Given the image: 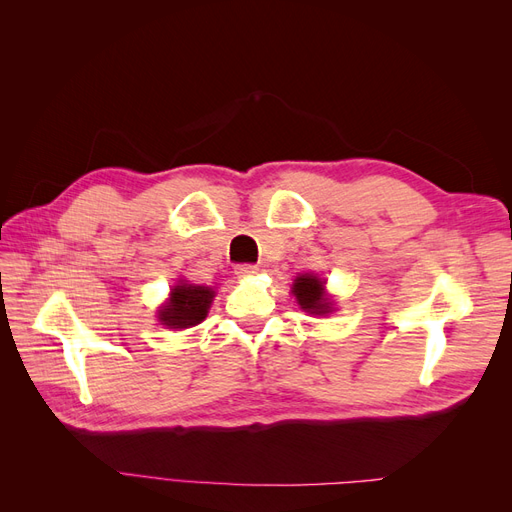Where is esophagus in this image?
I'll return each mask as SVG.
<instances>
[{"label": "esophagus", "mask_w": 512, "mask_h": 512, "mask_svg": "<svg viewBox=\"0 0 512 512\" xmlns=\"http://www.w3.org/2000/svg\"><path fill=\"white\" fill-rule=\"evenodd\" d=\"M235 273H237L239 277H250V275L258 273V267H256V265H237V267H235Z\"/></svg>", "instance_id": "34e87169"}]
</instances>
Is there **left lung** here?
Segmentation results:
<instances>
[{
	"label": "left lung",
	"mask_w": 512,
	"mask_h": 512,
	"mask_svg": "<svg viewBox=\"0 0 512 512\" xmlns=\"http://www.w3.org/2000/svg\"><path fill=\"white\" fill-rule=\"evenodd\" d=\"M292 292L305 312L318 314V316L331 312V303L327 297H324V284L318 280L316 275L297 277V280H294Z\"/></svg>",
	"instance_id": "1"
}]
</instances>
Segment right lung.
Instances as JSON below:
<instances>
[{
  "instance_id": "right-lung-1",
  "label": "right lung",
  "mask_w": 512,
  "mask_h": 512,
  "mask_svg": "<svg viewBox=\"0 0 512 512\" xmlns=\"http://www.w3.org/2000/svg\"><path fill=\"white\" fill-rule=\"evenodd\" d=\"M213 299V290L205 286L181 284L170 292V301L160 309V322L170 329H188L203 322Z\"/></svg>"
}]
</instances>
